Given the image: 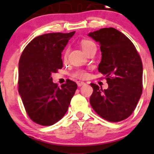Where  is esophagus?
<instances>
[{
	"label": "esophagus",
	"mask_w": 154,
	"mask_h": 154,
	"mask_svg": "<svg viewBox=\"0 0 154 154\" xmlns=\"http://www.w3.org/2000/svg\"><path fill=\"white\" fill-rule=\"evenodd\" d=\"M77 85H78V87H81V86L84 85L85 83L84 82H81V81H78V82H77Z\"/></svg>",
	"instance_id": "esophagus-1"
}]
</instances>
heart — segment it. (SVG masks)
<instances>
[{
  "instance_id": "obj_1",
  "label": "heart",
  "mask_w": 154,
  "mask_h": 154,
  "mask_svg": "<svg viewBox=\"0 0 154 154\" xmlns=\"http://www.w3.org/2000/svg\"><path fill=\"white\" fill-rule=\"evenodd\" d=\"M81 46H82L83 51H84L85 52H86V51L89 50L90 48H91L92 47H95V45L93 41H91V40H83L81 42ZM66 55L67 51L65 52V56H66ZM72 76L78 79H85L87 77L88 74L85 70L77 69L72 73Z\"/></svg>"
}]
</instances>
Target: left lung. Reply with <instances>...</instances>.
Returning a JSON list of instances; mask_svg holds the SVG:
<instances>
[{"mask_svg":"<svg viewBox=\"0 0 154 154\" xmlns=\"http://www.w3.org/2000/svg\"><path fill=\"white\" fill-rule=\"evenodd\" d=\"M88 35L99 43L102 57L98 69L109 85L103 90L91 83L90 103L104 119L122 121L131 115L142 94V61L131 40L114 28H103Z\"/></svg>","mask_w":154,"mask_h":154,"instance_id":"obj_1","label":"left lung"}]
</instances>
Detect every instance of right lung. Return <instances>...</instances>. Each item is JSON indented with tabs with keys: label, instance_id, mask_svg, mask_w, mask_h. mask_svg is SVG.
Segmentation results:
<instances>
[{
	"label": "right lung",
	"instance_id": "obj_1",
	"mask_svg": "<svg viewBox=\"0 0 154 154\" xmlns=\"http://www.w3.org/2000/svg\"><path fill=\"white\" fill-rule=\"evenodd\" d=\"M48 33L36 37L23 51L19 62V93L26 114L35 123L52 125L64 116L77 84L67 79L61 88L51 74L63 66L61 53L75 35Z\"/></svg>",
	"mask_w": 154,
	"mask_h": 154
}]
</instances>
